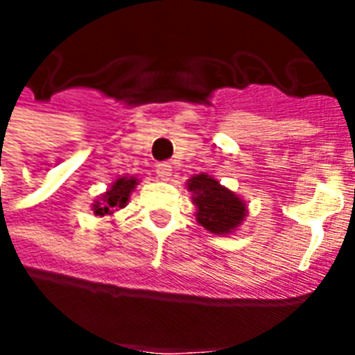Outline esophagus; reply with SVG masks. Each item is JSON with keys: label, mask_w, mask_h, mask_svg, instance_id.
<instances>
[{"label": "esophagus", "mask_w": 355, "mask_h": 355, "mask_svg": "<svg viewBox=\"0 0 355 355\" xmlns=\"http://www.w3.org/2000/svg\"><path fill=\"white\" fill-rule=\"evenodd\" d=\"M155 173H157V177L163 178V180H169L171 173H173V165L167 162L157 163V165H155Z\"/></svg>", "instance_id": "esophagus-1"}]
</instances>
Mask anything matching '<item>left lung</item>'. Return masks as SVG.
Returning a JSON list of instances; mask_svg holds the SVG:
<instances>
[{"instance_id": "8db88e82", "label": "left lung", "mask_w": 355, "mask_h": 355, "mask_svg": "<svg viewBox=\"0 0 355 355\" xmlns=\"http://www.w3.org/2000/svg\"><path fill=\"white\" fill-rule=\"evenodd\" d=\"M188 190L198 205V223L213 234H228L245 216V203L207 175L190 178Z\"/></svg>"}]
</instances>
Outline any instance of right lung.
I'll return each instance as SVG.
<instances>
[{"instance_id":"add662e5","label":"right lung","mask_w":355,"mask_h":355,"mask_svg":"<svg viewBox=\"0 0 355 355\" xmlns=\"http://www.w3.org/2000/svg\"><path fill=\"white\" fill-rule=\"evenodd\" d=\"M135 184H137V178H117L108 192L102 196V203L94 205V215H110V213H114L116 207H123L127 200H129V196H131V190L135 188Z\"/></svg>"}]
</instances>
